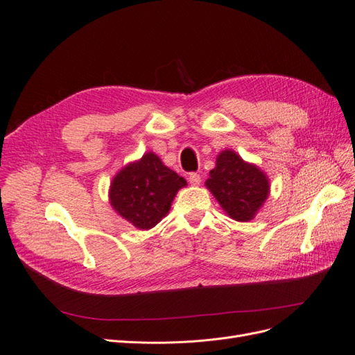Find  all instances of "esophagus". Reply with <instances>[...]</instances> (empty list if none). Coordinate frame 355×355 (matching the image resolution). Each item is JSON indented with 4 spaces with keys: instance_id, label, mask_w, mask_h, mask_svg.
<instances>
[{
    "instance_id": "obj_1",
    "label": "esophagus",
    "mask_w": 355,
    "mask_h": 355,
    "mask_svg": "<svg viewBox=\"0 0 355 355\" xmlns=\"http://www.w3.org/2000/svg\"><path fill=\"white\" fill-rule=\"evenodd\" d=\"M188 180H189V184L192 187H198L200 182H201V176L198 173H194V171H192V173L188 175Z\"/></svg>"
}]
</instances>
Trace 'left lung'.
Wrapping results in <instances>:
<instances>
[{
    "mask_svg": "<svg viewBox=\"0 0 355 355\" xmlns=\"http://www.w3.org/2000/svg\"><path fill=\"white\" fill-rule=\"evenodd\" d=\"M206 187L228 216L239 222L252 220L270 194V180L263 171L231 149L218 155Z\"/></svg>",
    "mask_w": 355,
    "mask_h": 355,
    "instance_id": "8db88e82",
    "label": "left lung"
}]
</instances>
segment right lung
Wrapping results in <instances>:
<instances>
[{
    "label": "right lung",
    "instance_id": "right-lung-1",
    "mask_svg": "<svg viewBox=\"0 0 355 355\" xmlns=\"http://www.w3.org/2000/svg\"><path fill=\"white\" fill-rule=\"evenodd\" d=\"M184 187V178L166 167L154 153H146L115 175L110 201L121 218L146 231L166 216L178 191Z\"/></svg>",
    "mask_w": 355,
    "mask_h": 355
}]
</instances>
